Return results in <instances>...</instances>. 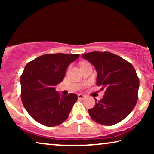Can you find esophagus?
I'll use <instances>...</instances> for the list:
<instances>
[{"instance_id": "obj_1", "label": "esophagus", "mask_w": 154, "mask_h": 154, "mask_svg": "<svg viewBox=\"0 0 154 154\" xmlns=\"http://www.w3.org/2000/svg\"><path fill=\"white\" fill-rule=\"evenodd\" d=\"M77 97H78L79 99L83 100V99H85V98L86 96L85 95H82V94H78V95H77Z\"/></svg>"}]
</instances>
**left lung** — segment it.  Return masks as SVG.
Masks as SVG:
<instances>
[{
	"label": "left lung",
	"mask_w": 154,
	"mask_h": 154,
	"mask_svg": "<svg viewBox=\"0 0 154 154\" xmlns=\"http://www.w3.org/2000/svg\"><path fill=\"white\" fill-rule=\"evenodd\" d=\"M98 72L96 85L105 89L103 98L88 109L92 119L106 126L126 118L137 100L139 78L133 66L112 53L94 52L82 55Z\"/></svg>",
	"instance_id": "8db88e82"
}]
</instances>
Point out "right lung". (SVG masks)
I'll list each match as a JSON object with an SVG mask.
<instances>
[{
	"label": "right lung",
	"instance_id": "right-lung-1",
	"mask_svg": "<svg viewBox=\"0 0 154 154\" xmlns=\"http://www.w3.org/2000/svg\"><path fill=\"white\" fill-rule=\"evenodd\" d=\"M79 54H45L30 61L21 76V98L32 117L47 127L57 126L68 118L77 100L75 93L60 95L57 85L64 78L67 67Z\"/></svg>",
	"mask_w": 154,
	"mask_h": 154
}]
</instances>
